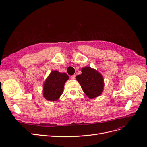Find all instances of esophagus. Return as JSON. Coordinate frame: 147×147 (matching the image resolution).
<instances>
[{
    "mask_svg": "<svg viewBox=\"0 0 147 147\" xmlns=\"http://www.w3.org/2000/svg\"><path fill=\"white\" fill-rule=\"evenodd\" d=\"M71 79H75V75H73L72 76H70Z\"/></svg>",
    "mask_w": 147,
    "mask_h": 147,
    "instance_id": "1",
    "label": "esophagus"
}]
</instances>
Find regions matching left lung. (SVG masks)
<instances>
[{
    "mask_svg": "<svg viewBox=\"0 0 147 147\" xmlns=\"http://www.w3.org/2000/svg\"><path fill=\"white\" fill-rule=\"evenodd\" d=\"M83 92L92 99L99 96L104 90V82L102 74L96 69L85 67L82 69V74L76 77Z\"/></svg>",
    "mask_w": 147,
    "mask_h": 147,
    "instance_id": "left-lung-1",
    "label": "left lung"
}]
</instances>
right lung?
<instances>
[{
    "instance_id": "right-lung-1",
    "label": "right lung",
    "mask_w": 147,
    "mask_h": 147,
    "mask_svg": "<svg viewBox=\"0 0 147 147\" xmlns=\"http://www.w3.org/2000/svg\"><path fill=\"white\" fill-rule=\"evenodd\" d=\"M69 80L65 73L53 70L43 83V96L46 100L55 102L59 99L64 91V84Z\"/></svg>"
}]
</instances>
